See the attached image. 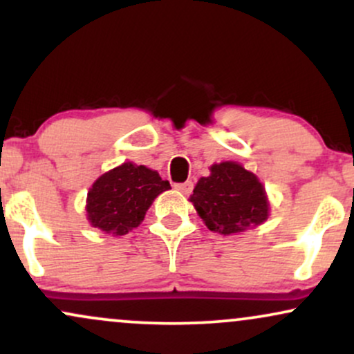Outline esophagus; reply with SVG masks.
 <instances>
[{"label": "esophagus", "instance_id": "1", "mask_svg": "<svg viewBox=\"0 0 354 354\" xmlns=\"http://www.w3.org/2000/svg\"><path fill=\"white\" fill-rule=\"evenodd\" d=\"M176 189H180L181 193L188 194L193 191V181H185V183H180V185H176Z\"/></svg>", "mask_w": 354, "mask_h": 354}]
</instances>
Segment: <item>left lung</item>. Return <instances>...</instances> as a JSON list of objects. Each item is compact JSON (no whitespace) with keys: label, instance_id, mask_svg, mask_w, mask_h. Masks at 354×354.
<instances>
[{"label":"left lung","instance_id":"left-lung-1","mask_svg":"<svg viewBox=\"0 0 354 354\" xmlns=\"http://www.w3.org/2000/svg\"><path fill=\"white\" fill-rule=\"evenodd\" d=\"M189 201L214 233H239L268 218L263 185L253 173L233 161L211 166V174L198 181Z\"/></svg>","mask_w":354,"mask_h":354}]
</instances>
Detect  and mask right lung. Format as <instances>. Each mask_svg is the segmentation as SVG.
Wrapping results in <instances>:
<instances>
[{
	"mask_svg": "<svg viewBox=\"0 0 354 354\" xmlns=\"http://www.w3.org/2000/svg\"><path fill=\"white\" fill-rule=\"evenodd\" d=\"M169 188V181L153 169L123 163L100 176L89 189V223L104 233L123 236L143 221L154 198Z\"/></svg>",
	"mask_w": 354,
	"mask_h": 354,
	"instance_id": "1",
	"label": "right lung"
}]
</instances>
